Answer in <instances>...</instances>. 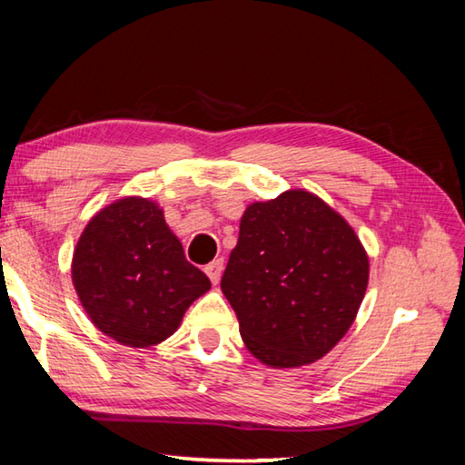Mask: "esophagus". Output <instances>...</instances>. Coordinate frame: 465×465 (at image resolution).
<instances>
[{"mask_svg":"<svg viewBox=\"0 0 465 465\" xmlns=\"http://www.w3.org/2000/svg\"><path fill=\"white\" fill-rule=\"evenodd\" d=\"M204 271H206V275H209L213 283H219L221 272H223V259H215L213 262H209L204 267Z\"/></svg>","mask_w":465,"mask_h":465,"instance_id":"esophagus-1","label":"esophagus"}]
</instances>
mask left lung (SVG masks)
<instances>
[{
	"label": "left lung",
	"instance_id": "1",
	"mask_svg": "<svg viewBox=\"0 0 465 465\" xmlns=\"http://www.w3.org/2000/svg\"><path fill=\"white\" fill-rule=\"evenodd\" d=\"M368 285V256L341 215L304 190L250 204L221 290L261 362L311 364L351 327Z\"/></svg>",
	"mask_w": 465,
	"mask_h": 465
}]
</instances>
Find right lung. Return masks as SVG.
<instances>
[{
  "label": "right lung",
  "instance_id": "add662e5",
  "mask_svg": "<svg viewBox=\"0 0 465 465\" xmlns=\"http://www.w3.org/2000/svg\"><path fill=\"white\" fill-rule=\"evenodd\" d=\"M78 298L94 327L130 348L161 343L211 282L183 256L163 211L146 198H122L99 211L72 261Z\"/></svg>",
  "mask_w": 465,
  "mask_h": 465
}]
</instances>
